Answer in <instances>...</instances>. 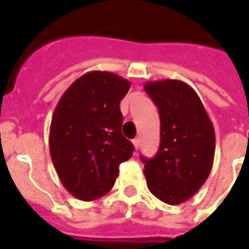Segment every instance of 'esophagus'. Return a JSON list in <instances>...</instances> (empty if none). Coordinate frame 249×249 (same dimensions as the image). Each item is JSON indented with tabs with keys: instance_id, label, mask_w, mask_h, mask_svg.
Instances as JSON below:
<instances>
[{
	"instance_id": "obj_1",
	"label": "esophagus",
	"mask_w": 249,
	"mask_h": 249,
	"mask_svg": "<svg viewBox=\"0 0 249 249\" xmlns=\"http://www.w3.org/2000/svg\"><path fill=\"white\" fill-rule=\"evenodd\" d=\"M133 144H134V148H136V150H138V148H140V144H141L140 138H136V140H133Z\"/></svg>"
}]
</instances>
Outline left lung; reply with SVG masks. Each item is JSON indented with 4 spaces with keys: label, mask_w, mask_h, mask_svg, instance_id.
<instances>
[{
    "label": "left lung",
    "mask_w": 249,
    "mask_h": 249,
    "mask_svg": "<svg viewBox=\"0 0 249 249\" xmlns=\"http://www.w3.org/2000/svg\"><path fill=\"white\" fill-rule=\"evenodd\" d=\"M159 109L160 147L155 158L141 160L148 190L170 205L189 200L212 170L214 128L196 91L179 80L144 84Z\"/></svg>",
    "instance_id": "1"
}]
</instances>
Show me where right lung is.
<instances>
[{"label": "right lung", "mask_w": 249, "mask_h": 249, "mask_svg": "<svg viewBox=\"0 0 249 249\" xmlns=\"http://www.w3.org/2000/svg\"><path fill=\"white\" fill-rule=\"evenodd\" d=\"M130 83L112 72L91 71L73 81L53 113L49 147L68 193L84 201L112 189L119 165L133 156L121 133L120 101Z\"/></svg>", "instance_id": "add662e5"}]
</instances>
